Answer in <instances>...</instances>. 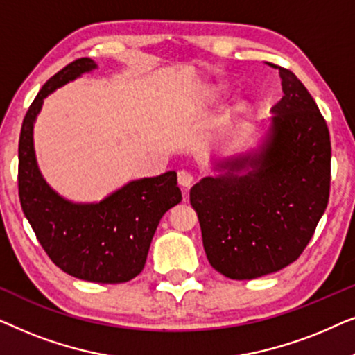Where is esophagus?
<instances>
[{
    "instance_id": "1",
    "label": "esophagus",
    "mask_w": 355,
    "mask_h": 355,
    "mask_svg": "<svg viewBox=\"0 0 355 355\" xmlns=\"http://www.w3.org/2000/svg\"><path fill=\"white\" fill-rule=\"evenodd\" d=\"M178 182H179V186L184 189V192H187L193 182V176L189 171H179Z\"/></svg>"
}]
</instances>
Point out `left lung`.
Returning a JSON list of instances; mask_svg holds the SVG:
<instances>
[{
    "instance_id": "left-lung-1",
    "label": "left lung",
    "mask_w": 355,
    "mask_h": 355,
    "mask_svg": "<svg viewBox=\"0 0 355 355\" xmlns=\"http://www.w3.org/2000/svg\"><path fill=\"white\" fill-rule=\"evenodd\" d=\"M279 69L283 98L254 130V144L213 155L211 176L191 189L210 265L255 279L299 259L329 197L331 142L312 95Z\"/></svg>"
}]
</instances>
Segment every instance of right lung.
I'll return each mask as SVG.
<instances>
[{
    "instance_id": "right-lung-1",
    "label": "right lung",
    "mask_w": 355,
    "mask_h": 355,
    "mask_svg": "<svg viewBox=\"0 0 355 355\" xmlns=\"http://www.w3.org/2000/svg\"><path fill=\"white\" fill-rule=\"evenodd\" d=\"M98 69L80 58L51 77L28 108L19 139V198L38 242L53 263L92 283L116 284L144 270L158 223L182 200L176 171L132 179L96 202H74L55 191L38 168L33 125L43 100Z\"/></svg>"
}]
</instances>
